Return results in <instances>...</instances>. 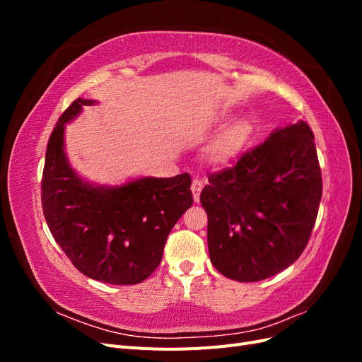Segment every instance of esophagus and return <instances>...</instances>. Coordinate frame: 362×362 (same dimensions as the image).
<instances>
[{
	"label": "esophagus",
	"instance_id": "esophagus-1",
	"mask_svg": "<svg viewBox=\"0 0 362 362\" xmlns=\"http://www.w3.org/2000/svg\"><path fill=\"white\" fill-rule=\"evenodd\" d=\"M202 187H204V184H202L201 180H193V182H192V193H193L194 202L199 201V196H201Z\"/></svg>",
	"mask_w": 362,
	"mask_h": 362
}]
</instances>
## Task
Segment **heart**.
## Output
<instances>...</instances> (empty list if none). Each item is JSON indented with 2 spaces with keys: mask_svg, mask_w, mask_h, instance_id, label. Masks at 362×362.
I'll use <instances>...</instances> for the list:
<instances>
[{
  "mask_svg": "<svg viewBox=\"0 0 362 362\" xmlns=\"http://www.w3.org/2000/svg\"><path fill=\"white\" fill-rule=\"evenodd\" d=\"M254 133L247 119L237 117L217 131L205 148V160L213 166H226L238 157Z\"/></svg>",
  "mask_w": 362,
  "mask_h": 362,
  "instance_id": "b5f03b06",
  "label": "heart"
}]
</instances>
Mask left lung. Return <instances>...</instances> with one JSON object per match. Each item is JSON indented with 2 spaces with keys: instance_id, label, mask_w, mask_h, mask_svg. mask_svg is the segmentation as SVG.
I'll use <instances>...</instances> for the list:
<instances>
[{
  "instance_id": "8db88e82",
  "label": "left lung",
  "mask_w": 362,
  "mask_h": 362,
  "mask_svg": "<svg viewBox=\"0 0 362 362\" xmlns=\"http://www.w3.org/2000/svg\"><path fill=\"white\" fill-rule=\"evenodd\" d=\"M201 192L213 266L238 282L267 279L308 243L322 199V172L308 124L278 128Z\"/></svg>"
}]
</instances>
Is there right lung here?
Segmentation results:
<instances>
[{"label":"right lung","instance_id":"obj_1","mask_svg":"<svg viewBox=\"0 0 362 362\" xmlns=\"http://www.w3.org/2000/svg\"><path fill=\"white\" fill-rule=\"evenodd\" d=\"M92 100H75L48 140L42 208L49 231L83 275L133 286L152 275L178 218L193 204L189 173L144 177L116 187L80 178L64 154V127Z\"/></svg>","mask_w":362,"mask_h":362}]
</instances>
